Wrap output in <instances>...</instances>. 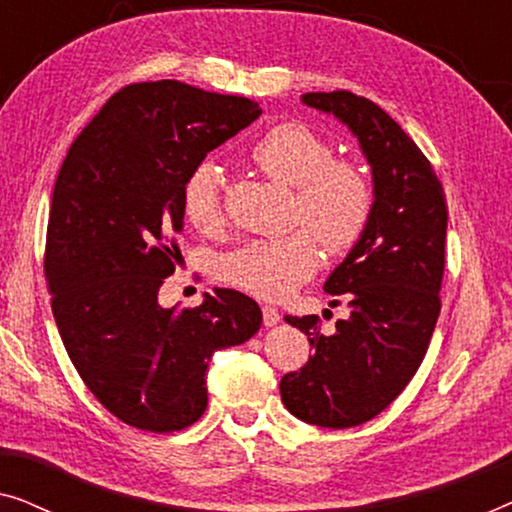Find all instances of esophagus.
Returning <instances> with one entry per match:
<instances>
[{"mask_svg": "<svg viewBox=\"0 0 512 512\" xmlns=\"http://www.w3.org/2000/svg\"><path fill=\"white\" fill-rule=\"evenodd\" d=\"M279 319H282V314H279L277 307L263 305V324L265 326H277Z\"/></svg>", "mask_w": 512, "mask_h": 512, "instance_id": "34e87169", "label": "esophagus"}]
</instances>
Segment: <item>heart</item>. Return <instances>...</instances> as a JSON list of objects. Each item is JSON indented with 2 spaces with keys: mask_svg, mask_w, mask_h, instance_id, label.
Returning a JSON list of instances; mask_svg holds the SVG:
<instances>
[{
  "mask_svg": "<svg viewBox=\"0 0 512 512\" xmlns=\"http://www.w3.org/2000/svg\"><path fill=\"white\" fill-rule=\"evenodd\" d=\"M254 160L270 179L298 188L293 216L331 254H342L361 240L373 214V186L361 167L335 160L326 137L303 123H282L254 146ZM181 209L202 233L221 226V172L214 160H200L188 172L181 186ZM311 234L298 230L279 240L244 244L223 263L226 277L258 298L289 296L321 265L318 236Z\"/></svg>",
  "mask_w": 512,
  "mask_h": 512,
  "instance_id": "obj_1",
  "label": "heart"
}]
</instances>
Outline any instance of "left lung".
<instances>
[{
    "label": "left lung",
    "instance_id": "8db88e82",
    "mask_svg": "<svg viewBox=\"0 0 512 512\" xmlns=\"http://www.w3.org/2000/svg\"><path fill=\"white\" fill-rule=\"evenodd\" d=\"M300 100L359 139L373 174V214L324 284L333 298L347 300L349 317L328 335L317 314L284 317L307 335L312 356L300 373L282 377L279 394L293 417L349 429L380 415L429 349L440 314L447 205L429 160L375 102L347 90Z\"/></svg>",
    "mask_w": 512,
    "mask_h": 512
}]
</instances>
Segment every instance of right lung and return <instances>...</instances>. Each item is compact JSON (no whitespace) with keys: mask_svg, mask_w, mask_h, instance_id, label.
I'll return each mask as SVG.
<instances>
[{"mask_svg":"<svg viewBox=\"0 0 512 512\" xmlns=\"http://www.w3.org/2000/svg\"><path fill=\"white\" fill-rule=\"evenodd\" d=\"M261 116L249 97L181 81L132 83L69 146L53 188L46 282L60 338L121 422L170 433L207 408V366L263 324L256 300L214 289L193 310L158 303L184 230L181 186Z\"/></svg>","mask_w":512,"mask_h":512,"instance_id":"obj_1","label":"right lung"}]
</instances>
